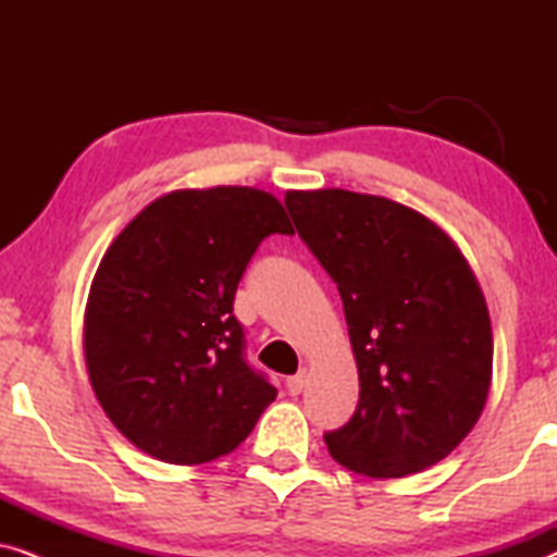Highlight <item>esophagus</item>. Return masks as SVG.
I'll list each match as a JSON object with an SVG mask.
<instances>
[{
	"mask_svg": "<svg viewBox=\"0 0 557 557\" xmlns=\"http://www.w3.org/2000/svg\"><path fill=\"white\" fill-rule=\"evenodd\" d=\"M307 380H309V372H307V368L296 372L294 377H288V380H286L288 393H292V395H299V393L304 391V387H307Z\"/></svg>",
	"mask_w": 557,
	"mask_h": 557,
	"instance_id": "34e87169",
	"label": "esophagus"
}]
</instances>
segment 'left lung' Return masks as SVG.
Here are the masks:
<instances>
[{"instance_id":"1","label":"left lung","mask_w":557,"mask_h":557,"mask_svg":"<svg viewBox=\"0 0 557 557\" xmlns=\"http://www.w3.org/2000/svg\"><path fill=\"white\" fill-rule=\"evenodd\" d=\"M301 240L339 288L360 400L326 448L355 474L398 479L446 459L482 416L492 322L444 227L349 189H288Z\"/></svg>"}]
</instances>
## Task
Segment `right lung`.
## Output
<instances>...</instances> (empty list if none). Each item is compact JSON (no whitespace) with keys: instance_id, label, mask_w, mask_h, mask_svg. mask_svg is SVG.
<instances>
[{"instance_id":"right-lung-1","label":"right lung","mask_w":557,"mask_h":557,"mask_svg":"<svg viewBox=\"0 0 557 557\" xmlns=\"http://www.w3.org/2000/svg\"><path fill=\"white\" fill-rule=\"evenodd\" d=\"M292 235L265 189H174L106 250L83 319L88 380L103 413L166 463L231 454L276 387L243 360L233 299L258 243Z\"/></svg>"}]
</instances>
